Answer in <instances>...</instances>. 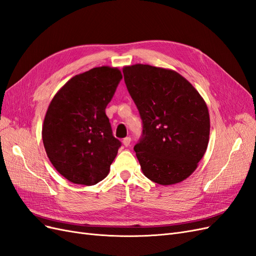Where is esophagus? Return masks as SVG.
<instances>
[{
	"mask_svg": "<svg viewBox=\"0 0 256 256\" xmlns=\"http://www.w3.org/2000/svg\"><path fill=\"white\" fill-rule=\"evenodd\" d=\"M130 142H131V138L130 136H126L125 138H122V144L125 145L126 147L130 145Z\"/></svg>",
	"mask_w": 256,
	"mask_h": 256,
	"instance_id": "1",
	"label": "esophagus"
}]
</instances>
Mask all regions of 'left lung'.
Masks as SVG:
<instances>
[{"mask_svg":"<svg viewBox=\"0 0 256 256\" xmlns=\"http://www.w3.org/2000/svg\"><path fill=\"white\" fill-rule=\"evenodd\" d=\"M122 72L143 124L134 150L144 175L164 186L182 182L207 150L210 120L204 99L170 69L136 64Z\"/></svg>","mask_w":256,"mask_h":256,"instance_id":"8db88e82","label":"left lung"}]
</instances>
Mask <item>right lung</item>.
I'll return each mask as SVG.
<instances>
[{"label":"right lung","mask_w":256,"mask_h":256,"mask_svg":"<svg viewBox=\"0 0 256 256\" xmlns=\"http://www.w3.org/2000/svg\"><path fill=\"white\" fill-rule=\"evenodd\" d=\"M122 79L118 68H92L74 76L50 102L42 142L52 166L69 182L92 186L109 174L122 143L106 108Z\"/></svg>","instance_id":"1"}]
</instances>
